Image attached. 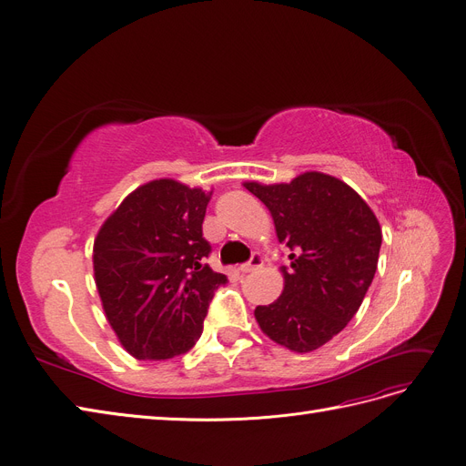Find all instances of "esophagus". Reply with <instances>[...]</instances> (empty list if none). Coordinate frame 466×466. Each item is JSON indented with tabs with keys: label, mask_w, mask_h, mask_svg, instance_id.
Masks as SVG:
<instances>
[{
	"label": "esophagus",
	"mask_w": 466,
	"mask_h": 466,
	"mask_svg": "<svg viewBox=\"0 0 466 466\" xmlns=\"http://www.w3.org/2000/svg\"><path fill=\"white\" fill-rule=\"evenodd\" d=\"M262 264H264L262 257H260L258 253H253V257H251L246 264H241V266H239V270H241V272H246V274H249V272H255V270H258V268H262Z\"/></svg>",
	"instance_id": "obj_1"
}]
</instances>
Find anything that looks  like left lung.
I'll use <instances>...</instances> for the list:
<instances>
[{"mask_svg":"<svg viewBox=\"0 0 466 466\" xmlns=\"http://www.w3.org/2000/svg\"><path fill=\"white\" fill-rule=\"evenodd\" d=\"M246 188L270 209L290 249L281 297L255 309L258 327L290 351H313L344 330L362 304L381 248L378 218L350 185L319 171Z\"/></svg>","mask_w":466,"mask_h":466,"instance_id":"8db88e82","label":"left lung"}]
</instances>
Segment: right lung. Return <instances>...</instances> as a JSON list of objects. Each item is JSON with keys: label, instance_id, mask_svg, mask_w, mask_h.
Returning <instances> with one entry per match:
<instances>
[{"label": "right lung", "instance_id": "1", "mask_svg": "<svg viewBox=\"0 0 466 466\" xmlns=\"http://www.w3.org/2000/svg\"><path fill=\"white\" fill-rule=\"evenodd\" d=\"M209 196L171 179L136 188L94 241V278L107 321L139 360L187 353L202 336L215 290L228 283L204 258Z\"/></svg>", "mask_w": 466, "mask_h": 466}]
</instances>
